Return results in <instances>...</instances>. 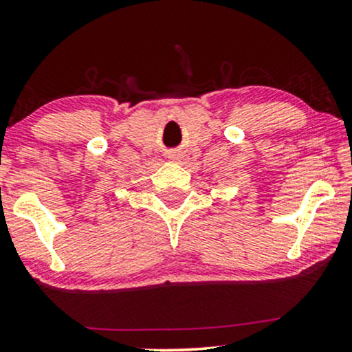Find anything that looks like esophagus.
<instances>
[{"label":"esophagus","instance_id":"obj_1","mask_svg":"<svg viewBox=\"0 0 352 352\" xmlns=\"http://www.w3.org/2000/svg\"><path fill=\"white\" fill-rule=\"evenodd\" d=\"M168 159H170V160H172V162H173V160H179V157H177V155H175V153H173V155H170V157H168Z\"/></svg>","mask_w":352,"mask_h":352}]
</instances>
